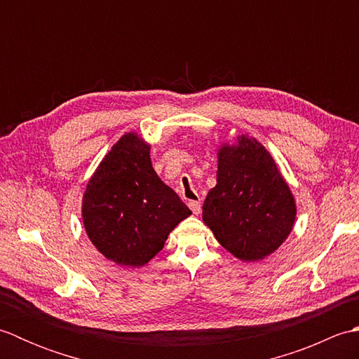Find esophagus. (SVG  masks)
<instances>
[{"label":"esophagus","instance_id":"obj_1","mask_svg":"<svg viewBox=\"0 0 359 359\" xmlns=\"http://www.w3.org/2000/svg\"><path fill=\"white\" fill-rule=\"evenodd\" d=\"M189 205V208H191V211L194 212V215L197 216V215H201V211H202V205H201V202L199 201H191L188 203Z\"/></svg>","mask_w":359,"mask_h":359}]
</instances>
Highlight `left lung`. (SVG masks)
Masks as SVG:
<instances>
[{
    "instance_id": "1",
    "label": "left lung",
    "mask_w": 359,
    "mask_h": 359,
    "mask_svg": "<svg viewBox=\"0 0 359 359\" xmlns=\"http://www.w3.org/2000/svg\"><path fill=\"white\" fill-rule=\"evenodd\" d=\"M203 222L242 261L273 253L292 231L293 196L270 152L250 137L219 151L217 185L203 202Z\"/></svg>"
}]
</instances>
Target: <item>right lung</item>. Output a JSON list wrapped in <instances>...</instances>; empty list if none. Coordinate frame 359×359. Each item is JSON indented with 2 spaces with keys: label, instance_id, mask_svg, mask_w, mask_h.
Segmentation results:
<instances>
[{
  "label": "right lung",
  "instance_id": "right-lung-1",
  "mask_svg": "<svg viewBox=\"0 0 359 359\" xmlns=\"http://www.w3.org/2000/svg\"><path fill=\"white\" fill-rule=\"evenodd\" d=\"M191 215L152 170L149 147L125 134L98 165L83 196L90 242L112 262L140 266L154 257L175 225Z\"/></svg>",
  "mask_w": 359,
  "mask_h": 359
}]
</instances>
